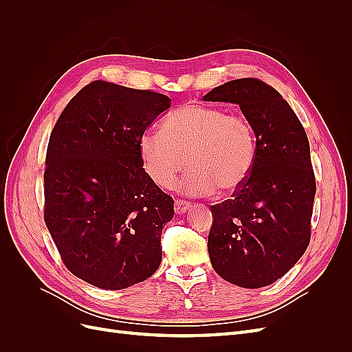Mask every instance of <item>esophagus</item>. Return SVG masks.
I'll return each instance as SVG.
<instances>
[{"label":"esophagus","instance_id":"obj_1","mask_svg":"<svg viewBox=\"0 0 352 352\" xmlns=\"http://www.w3.org/2000/svg\"><path fill=\"white\" fill-rule=\"evenodd\" d=\"M190 207V202L185 201V199H176L175 202V211L177 212V214H184V212H186Z\"/></svg>","mask_w":352,"mask_h":352}]
</instances>
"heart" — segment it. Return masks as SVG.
I'll return each instance as SVG.
<instances>
[{
  "label": "heart",
  "instance_id": "heart-1",
  "mask_svg": "<svg viewBox=\"0 0 352 352\" xmlns=\"http://www.w3.org/2000/svg\"><path fill=\"white\" fill-rule=\"evenodd\" d=\"M146 175L168 188L188 162L190 168L177 188L188 195L207 197L219 189L229 194L250 177L257 158V138L242 114L202 104H186L170 113L162 132L146 131L140 140Z\"/></svg>",
  "mask_w": 352,
  "mask_h": 352
}]
</instances>
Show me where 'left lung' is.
Masks as SVG:
<instances>
[{"mask_svg": "<svg viewBox=\"0 0 352 352\" xmlns=\"http://www.w3.org/2000/svg\"><path fill=\"white\" fill-rule=\"evenodd\" d=\"M204 101L239 104L257 138L247 182L211 206V265L241 287L272 285L294 267L311 238L316 177L305 129L282 95L257 78L226 82Z\"/></svg>", "mask_w": 352, "mask_h": 352, "instance_id": "obj_1", "label": "left lung"}]
</instances>
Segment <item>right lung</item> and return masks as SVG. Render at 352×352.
I'll return each instance as SVG.
<instances>
[{
    "mask_svg": "<svg viewBox=\"0 0 352 352\" xmlns=\"http://www.w3.org/2000/svg\"><path fill=\"white\" fill-rule=\"evenodd\" d=\"M168 97L105 80L82 88L51 132L44 219L67 270L101 289H124L162 263L173 198L142 167L140 140Z\"/></svg>",
    "mask_w": 352,
    "mask_h": 352,
    "instance_id": "right-lung-1",
    "label": "right lung"
}]
</instances>
